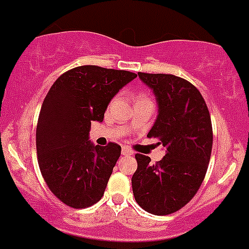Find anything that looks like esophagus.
<instances>
[{
	"instance_id": "34e87169",
	"label": "esophagus",
	"mask_w": 249,
	"mask_h": 249,
	"mask_svg": "<svg viewBox=\"0 0 249 249\" xmlns=\"http://www.w3.org/2000/svg\"><path fill=\"white\" fill-rule=\"evenodd\" d=\"M132 154H133V152H132L131 149H128V148H126V147H123L122 148V156H132Z\"/></svg>"
}]
</instances>
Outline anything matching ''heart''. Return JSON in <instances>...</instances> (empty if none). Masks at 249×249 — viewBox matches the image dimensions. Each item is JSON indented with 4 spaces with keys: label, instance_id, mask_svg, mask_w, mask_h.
<instances>
[{
    "label": "heart",
    "instance_id": "heart-1",
    "mask_svg": "<svg viewBox=\"0 0 249 249\" xmlns=\"http://www.w3.org/2000/svg\"><path fill=\"white\" fill-rule=\"evenodd\" d=\"M144 99H147L144 95H140V96H138V99H137V101H138V100H144Z\"/></svg>",
    "mask_w": 249,
    "mask_h": 249
}]
</instances>
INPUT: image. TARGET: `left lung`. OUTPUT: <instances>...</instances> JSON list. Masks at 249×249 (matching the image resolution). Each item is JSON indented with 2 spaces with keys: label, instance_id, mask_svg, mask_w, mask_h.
I'll return each mask as SVG.
<instances>
[{
  "label": "left lung",
  "instance_id": "obj_1",
  "mask_svg": "<svg viewBox=\"0 0 249 249\" xmlns=\"http://www.w3.org/2000/svg\"><path fill=\"white\" fill-rule=\"evenodd\" d=\"M152 89L158 116L148 133L165 147L156 164L136 154L132 190L137 204L153 215L164 216L185 206L201 186L213 149V126L206 102L191 83L170 74L138 72Z\"/></svg>",
  "mask_w": 249,
  "mask_h": 249
}]
</instances>
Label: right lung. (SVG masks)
Returning <instances> with one entry per match:
<instances>
[{
	"label": "right lung",
	"mask_w": 249,
	"mask_h": 249,
	"mask_svg": "<svg viewBox=\"0 0 249 249\" xmlns=\"http://www.w3.org/2000/svg\"><path fill=\"white\" fill-rule=\"evenodd\" d=\"M136 77L84 65L60 75L47 93L36 124L38 164L48 188L68 206L85 209L104 196L121 147L93 144L91 122H102L111 100Z\"/></svg>",
	"instance_id": "obj_1"
}]
</instances>
